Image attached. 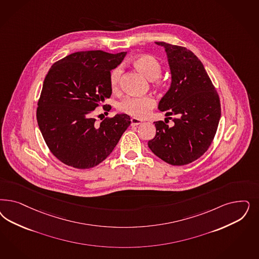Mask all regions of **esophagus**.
Listing matches in <instances>:
<instances>
[{
	"instance_id": "esophagus-1",
	"label": "esophagus",
	"mask_w": 259,
	"mask_h": 259,
	"mask_svg": "<svg viewBox=\"0 0 259 259\" xmlns=\"http://www.w3.org/2000/svg\"><path fill=\"white\" fill-rule=\"evenodd\" d=\"M132 125H138L142 124V121L140 119H137V118H132Z\"/></svg>"
}]
</instances>
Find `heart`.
<instances>
[{
    "mask_svg": "<svg viewBox=\"0 0 259 259\" xmlns=\"http://www.w3.org/2000/svg\"><path fill=\"white\" fill-rule=\"evenodd\" d=\"M135 69L146 76L149 80L158 79L162 73V66L157 59L151 55H140L132 61ZM123 70L121 67H115L109 76V83L113 91L119 88ZM156 105V101L150 96L134 97L128 96L118 103V109L124 113L136 118H145L150 114L151 109Z\"/></svg>",
    "mask_w": 259,
    "mask_h": 259,
    "instance_id": "b5f03b06",
    "label": "heart"
}]
</instances>
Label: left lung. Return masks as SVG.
Listing matches in <instances>:
<instances>
[{"label": "left lung", "mask_w": 259, "mask_h": 259, "mask_svg": "<svg viewBox=\"0 0 259 259\" xmlns=\"http://www.w3.org/2000/svg\"><path fill=\"white\" fill-rule=\"evenodd\" d=\"M155 44L165 49L171 76L158 109L176 118L172 126L154 122L156 134L148 145L167 164L183 166L209 149L221 116L220 100L203 64L191 50L165 42Z\"/></svg>", "instance_id": "left-lung-1"}]
</instances>
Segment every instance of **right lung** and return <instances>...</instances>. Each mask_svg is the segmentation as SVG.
<instances>
[{
    "mask_svg": "<svg viewBox=\"0 0 259 259\" xmlns=\"http://www.w3.org/2000/svg\"><path fill=\"white\" fill-rule=\"evenodd\" d=\"M126 52L80 51L56 62L42 84L37 122L52 154L76 168L95 167L109 156L131 125L125 113L95 123L92 112L111 95L109 76Z\"/></svg>",
    "mask_w": 259,
    "mask_h": 259,
    "instance_id": "add662e5",
    "label": "right lung"
}]
</instances>
